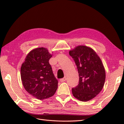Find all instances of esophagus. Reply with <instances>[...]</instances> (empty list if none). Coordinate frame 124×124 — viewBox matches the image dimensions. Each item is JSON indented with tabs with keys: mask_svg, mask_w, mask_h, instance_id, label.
Instances as JSON below:
<instances>
[{
	"mask_svg": "<svg viewBox=\"0 0 124 124\" xmlns=\"http://www.w3.org/2000/svg\"><path fill=\"white\" fill-rule=\"evenodd\" d=\"M66 80H67V78H65V77H64V78H62V79H61L60 81H61V82H64V81H65Z\"/></svg>",
	"mask_w": 124,
	"mask_h": 124,
	"instance_id": "1",
	"label": "esophagus"
}]
</instances>
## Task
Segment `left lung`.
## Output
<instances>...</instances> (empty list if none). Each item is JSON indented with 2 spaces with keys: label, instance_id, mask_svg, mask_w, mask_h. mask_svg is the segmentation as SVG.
Returning <instances> with one entry per match:
<instances>
[{
  "label": "left lung",
  "instance_id": "obj_1",
  "mask_svg": "<svg viewBox=\"0 0 124 124\" xmlns=\"http://www.w3.org/2000/svg\"><path fill=\"white\" fill-rule=\"evenodd\" d=\"M77 65L79 73L78 85L72 88L73 96L79 101L86 102L97 95L103 87L106 71L102 61L91 47L76 46L69 51Z\"/></svg>",
  "mask_w": 124,
  "mask_h": 124
}]
</instances>
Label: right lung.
<instances>
[{"label":"right lung","mask_w":124,"mask_h":124,"mask_svg":"<svg viewBox=\"0 0 124 124\" xmlns=\"http://www.w3.org/2000/svg\"><path fill=\"white\" fill-rule=\"evenodd\" d=\"M52 56L46 48H35L28 54L21 68V78L25 89L40 100L54 95L58 87V81L49 63Z\"/></svg>","instance_id":"right-lung-1"}]
</instances>
